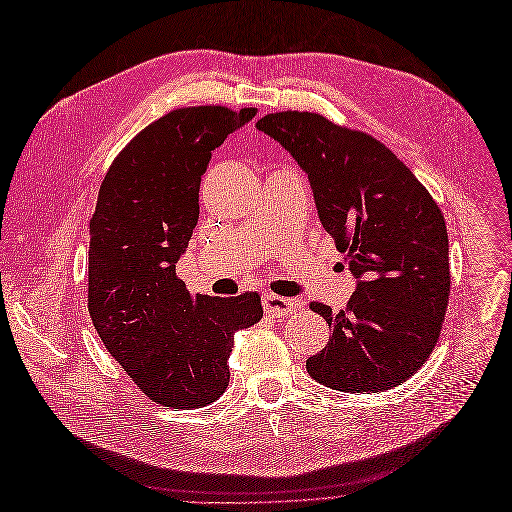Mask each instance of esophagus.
<instances>
[{
  "label": "esophagus",
  "instance_id": "34e87169",
  "mask_svg": "<svg viewBox=\"0 0 512 512\" xmlns=\"http://www.w3.org/2000/svg\"><path fill=\"white\" fill-rule=\"evenodd\" d=\"M262 303H265V312L273 318L288 316L294 312V309H301L305 305V301L301 299H284V297H277V294H265V297H262Z\"/></svg>",
  "mask_w": 512,
  "mask_h": 512
}]
</instances>
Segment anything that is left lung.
<instances>
[{
    "label": "left lung",
    "instance_id": "obj_1",
    "mask_svg": "<svg viewBox=\"0 0 512 512\" xmlns=\"http://www.w3.org/2000/svg\"><path fill=\"white\" fill-rule=\"evenodd\" d=\"M256 128L305 170L324 230L356 288L342 312L312 303L329 344L305 367L344 393H378L414 376L436 346L451 292L442 211L391 149L316 113H271Z\"/></svg>",
    "mask_w": 512,
    "mask_h": 512
}]
</instances>
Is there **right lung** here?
<instances>
[{
  "instance_id": "right-lung-1",
  "label": "right lung",
  "mask_w": 512,
  "mask_h": 512,
  "mask_svg": "<svg viewBox=\"0 0 512 512\" xmlns=\"http://www.w3.org/2000/svg\"><path fill=\"white\" fill-rule=\"evenodd\" d=\"M256 108H179L108 168L91 218L89 316L126 374L166 408L209 406L228 386L235 333L262 318L258 292L196 294L175 267L198 224L211 153Z\"/></svg>"
}]
</instances>
